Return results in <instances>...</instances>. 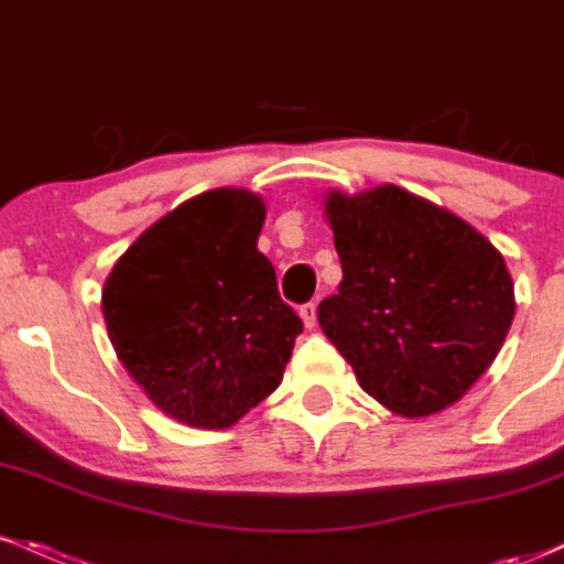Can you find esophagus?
<instances>
[{"label":"esophagus","mask_w":564,"mask_h":564,"mask_svg":"<svg viewBox=\"0 0 564 564\" xmlns=\"http://www.w3.org/2000/svg\"><path fill=\"white\" fill-rule=\"evenodd\" d=\"M300 318L304 323V328H315V323H318V313H315V304L307 302L300 307Z\"/></svg>","instance_id":"esophagus-1"}]
</instances>
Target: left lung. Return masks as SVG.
<instances>
[{"label": "left lung", "mask_w": 564, "mask_h": 564, "mask_svg": "<svg viewBox=\"0 0 564 564\" xmlns=\"http://www.w3.org/2000/svg\"><path fill=\"white\" fill-rule=\"evenodd\" d=\"M339 291L318 304L323 334L360 387L405 419L462 400L514 321V283L462 217L398 185L328 191Z\"/></svg>", "instance_id": "8db88e82"}]
</instances>
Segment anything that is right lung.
<instances>
[{"mask_svg": "<svg viewBox=\"0 0 564 564\" xmlns=\"http://www.w3.org/2000/svg\"><path fill=\"white\" fill-rule=\"evenodd\" d=\"M264 200L193 196L134 241L102 286L108 339L166 416L228 430L281 384L302 321L257 249Z\"/></svg>", "mask_w": 564, "mask_h": 564, "instance_id": "add662e5", "label": "right lung"}]
</instances>
